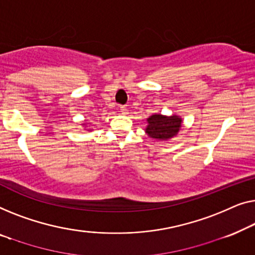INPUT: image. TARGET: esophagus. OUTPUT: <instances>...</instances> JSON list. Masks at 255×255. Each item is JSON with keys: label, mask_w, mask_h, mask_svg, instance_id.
<instances>
[{"label": "esophagus", "mask_w": 255, "mask_h": 255, "mask_svg": "<svg viewBox=\"0 0 255 255\" xmlns=\"http://www.w3.org/2000/svg\"><path fill=\"white\" fill-rule=\"evenodd\" d=\"M120 112L123 114H128V110L126 106H120Z\"/></svg>", "instance_id": "obj_1"}]
</instances>
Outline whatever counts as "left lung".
<instances>
[{
  "mask_svg": "<svg viewBox=\"0 0 255 255\" xmlns=\"http://www.w3.org/2000/svg\"><path fill=\"white\" fill-rule=\"evenodd\" d=\"M148 126L145 128V132L149 137L166 141L178 134L179 129L181 128L182 119L178 116H162V114H152L148 119Z\"/></svg>",
  "mask_w": 255,
  "mask_h": 255,
  "instance_id": "left-lung-1",
  "label": "left lung"
}]
</instances>
